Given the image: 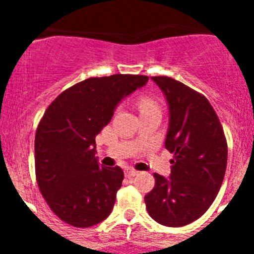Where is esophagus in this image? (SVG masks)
<instances>
[{
  "label": "esophagus",
  "instance_id": "esophagus-1",
  "mask_svg": "<svg viewBox=\"0 0 254 254\" xmlns=\"http://www.w3.org/2000/svg\"><path fill=\"white\" fill-rule=\"evenodd\" d=\"M137 174H138V172H136V170H133V169L125 170V176L127 177V178H132V177H136Z\"/></svg>",
  "mask_w": 254,
  "mask_h": 254
}]
</instances>
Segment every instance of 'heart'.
Returning <instances> with one entry per match:
<instances>
[{"label": "heart", "mask_w": 254, "mask_h": 254, "mask_svg": "<svg viewBox=\"0 0 254 254\" xmlns=\"http://www.w3.org/2000/svg\"><path fill=\"white\" fill-rule=\"evenodd\" d=\"M138 108H140L141 112H146V111H152V109H158L155 102H152L151 99H146L143 98L138 102Z\"/></svg>", "instance_id": "b5f03b06"}]
</instances>
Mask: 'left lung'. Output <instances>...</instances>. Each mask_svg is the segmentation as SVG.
<instances>
[{"label": "left lung", "mask_w": 254, "mask_h": 254, "mask_svg": "<svg viewBox=\"0 0 254 254\" xmlns=\"http://www.w3.org/2000/svg\"><path fill=\"white\" fill-rule=\"evenodd\" d=\"M168 109L165 149L174 154L169 178L155 173L145 196L147 212L161 225L185 226L202 216L223 185L228 145L214 108L205 96L167 76L151 77Z\"/></svg>", "instance_id": "left-lung-1"}]
</instances>
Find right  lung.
I'll return each mask as SVG.
<instances>
[{"mask_svg":"<svg viewBox=\"0 0 254 254\" xmlns=\"http://www.w3.org/2000/svg\"><path fill=\"white\" fill-rule=\"evenodd\" d=\"M147 81L121 73L86 78L47 108L35 133V174L44 199L64 223L89 228L111 215L125 174L100 165L95 137L118 104Z\"/></svg>","mask_w":254,"mask_h":254,"instance_id":"right-lung-1","label":"right lung"}]
</instances>
